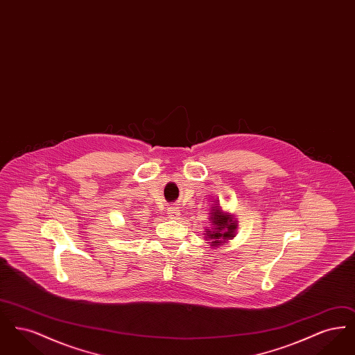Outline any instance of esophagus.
Segmentation results:
<instances>
[{
  "instance_id": "esophagus-1",
  "label": "esophagus",
  "mask_w": 355,
  "mask_h": 355,
  "mask_svg": "<svg viewBox=\"0 0 355 355\" xmlns=\"http://www.w3.org/2000/svg\"><path fill=\"white\" fill-rule=\"evenodd\" d=\"M168 214L171 218H178L180 217V209L175 207V206H170L168 209Z\"/></svg>"
}]
</instances>
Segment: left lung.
Returning <instances> with one entry per match:
<instances>
[{
	"instance_id": "left-lung-1",
	"label": "left lung",
	"mask_w": 355,
	"mask_h": 355,
	"mask_svg": "<svg viewBox=\"0 0 355 355\" xmlns=\"http://www.w3.org/2000/svg\"><path fill=\"white\" fill-rule=\"evenodd\" d=\"M211 229H206L207 232L205 233V238L211 241V246H218L226 243L229 239H233L236 236V220H234V216L229 213H223L220 207H214L211 209Z\"/></svg>"
}]
</instances>
